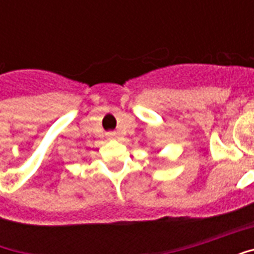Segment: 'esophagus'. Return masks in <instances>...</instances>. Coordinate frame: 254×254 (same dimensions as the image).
I'll list each match as a JSON object with an SVG mask.
<instances>
[{"label": "esophagus", "mask_w": 254, "mask_h": 254, "mask_svg": "<svg viewBox=\"0 0 254 254\" xmlns=\"http://www.w3.org/2000/svg\"><path fill=\"white\" fill-rule=\"evenodd\" d=\"M107 137H109V138H116L117 133L116 132H107Z\"/></svg>", "instance_id": "esophagus-1"}]
</instances>
